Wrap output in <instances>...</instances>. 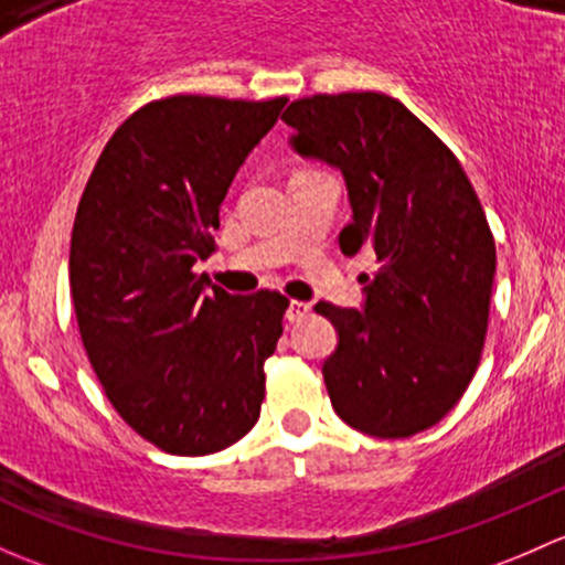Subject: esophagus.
I'll use <instances>...</instances> for the list:
<instances>
[{"mask_svg":"<svg viewBox=\"0 0 565 565\" xmlns=\"http://www.w3.org/2000/svg\"><path fill=\"white\" fill-rule=\"evenodd\" d=\"M307 312H310V305H305V301H290L288 310H285V321L296 323V321H301Z\"/></svg>","mask_w":565,"mask_h":565,"instance_id":"1","label":"esophagus"}]
</instances>
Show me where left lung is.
I'll return each mask as SVG.
<instances>
[{
  "label": "left lung",
  "instance_id": "obj_1",
  "mask_svg": "<svg viewBox=\"0 0 565 565\" xmlns=\"http://www.w3.org/2000/svg\"><path fill=\"white\" fill-rule=\"evenodd\" d=\"M296 154L345 179V255L370 249L364 307L316 310L337 329L323 381L337 416L372 438H411L446 416L484 348L495 239L462 166L399 100L377 92L290 103Z\"/></svg>",
  "mask_w": 565,
  "mask_h": 565
}]
</instances>
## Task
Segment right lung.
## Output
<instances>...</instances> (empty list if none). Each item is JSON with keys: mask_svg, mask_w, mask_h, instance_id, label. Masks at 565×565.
<instances>
[{"mask_svg": "<svg viewBox=\"0 0 565 565\" xmlns=\"http://www.w3.org/2000/svg\"><path fill=\"white\" fill-rule=\"evenodd\" d=\"M285 103H149L110 136L75 212L70 294L86 356L119 416L168 455L228 449L260 416L288 299L209 288L193 266Z\"/></svg>", "mask_w": 565, "mask_h": 565, "instance_id": "add662e5", "label": "right lung"}]
</instances>
